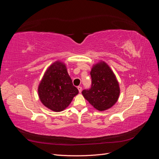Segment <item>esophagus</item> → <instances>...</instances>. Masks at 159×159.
<instances>
[{
  "instance_id": "34e87169",
  "label": "esophagus",
  "mask_w": 159,
  "mask_h": 159,
  "mask_svg": "<svg viewBox=\"0 0 159 159\" xmlns=\"http://www.w3.org/2000/svg\"><path fill=\"white\" fill-rule=\"evenodd\" d=\"M78 90H79V92L81 93V90H82V88H81V86H78Z\"/></svg>"
}]
</instances>
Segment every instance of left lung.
Returning <instances> with one entry per match:
<instances>
[{
  "mask_svg": "<svg viewBox=\"0 0 159 159\" xmlns=\"http://www.w3.org/2000/svg\"><path fill=\"white\" fill-rule=\"evenodd\" d=\"M91 87L82 91L84 98L97 110L105 111L116 103L120 88L113 71L103 61L93 66L90 72Z\"/></svg>",
  "mask_w": 159,
  "mask_h": 159,
  "instance_id": "obj_1",
  "label": "left lung"
}]
</instances>
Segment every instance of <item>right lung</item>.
I'll return each mask as SVG.
<instances>
[{
    "label": "right lung",
    "instance_id": "obj_1",
    "mask_svg": "<svg viewBox=\"0 0 159 159\" xmlns=\"http://www.w3.org/2000/svg\"><path fill=\"white\" fill-rule=\"evenodd\" d=\"M42 103L55 112H60L69 106L79 91L72 83L66 66L60 61L48 67L38 88Z\"/></svg>",
    "mask_w": 159,
    "mask_h": 159
}]
</instances>
